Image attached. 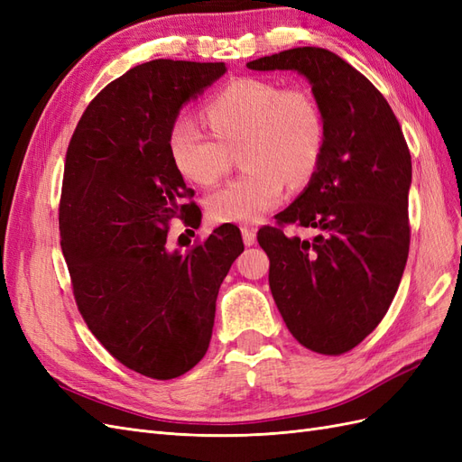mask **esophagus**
Segmentation results:
<instances>
[{"instance_id": "obj_1", "label": "esophagus", "mask_w": 462, "mask_h": 462, "mask_svg": "<svg viewBox=\"0 0 462 462\" xmlns=\"http://www.w3.org/2000/svg\"><path fill=\"white\" fill-rule=\"evenodd\" d=\"M243 241L246 246H253L256 243V229L254 227H241Z\"/></svg>"}]
</instances>
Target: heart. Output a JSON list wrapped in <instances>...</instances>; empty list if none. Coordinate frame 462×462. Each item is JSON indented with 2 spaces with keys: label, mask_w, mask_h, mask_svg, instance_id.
<instances>
[{
  "label": "heart",
  "mask_w": 462,
  "mask_h": 462,
  "mask_svg": "<svg viewBox=\"0 0 462 462\" xmlns=\"http://www.w3.org/2000/svg\"><path fill=\"white\" fill-rule=\"evenodd\" d=\"M214 134L190 116L170 129V156L199 185H212L229 170L227 148L243 146L246 173L208 197L217 223H256L283 200L287 179H310L324 148V117L304 88H282L263 79H239L206 106Z\"/></svg>",
  "instance_id": "obj_1"
}]
</instances>
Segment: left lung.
<instances>
[{
    "mask_svg": "<svg viewBox=\"0 0 462 462\" xmlns=\"http://www.w3.org/2000/svg\"><path fill=\"white\" fill-rule=\"evenodd\" d=\"M246 67L302 75L324 117L316 171L275 216L314 236L262 227L258 243L292 337L319 355L346 353L385 316L409 258V146L380 90L337 53L292 48Z\"/></svg>",
    "mask_w": 462,
    "mask_h": 462,
    "instance_id": "left-lung-1",
    "label": "left lung"
}]
</instances>
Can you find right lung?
<instances>
[{
	"mask_svg": "<svg viewBox=\"0 0 462 462\" xmlns=\"http://www.w3.org/2000/svg\"><path fill=\"white\" fill-rule=\"evenodd\" d=\"M226 63L153 60L97 94L67 148L60 235L79 310L127 368L171 380L212 339L219 285L243 250L235 226L187 254L167 250V226L197 229L199 206L170 156V129Z\"/></svg>",
	"mask_w": 462,
	"mask_h": 462,
	"instance_id": "obj_1",
	"label": "right lung"
}]
</instances>
